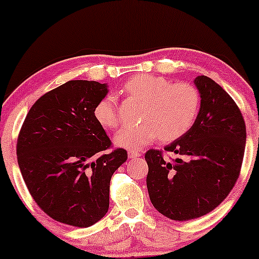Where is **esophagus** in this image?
I'll use <instances>...</instances> for the list:
<instances>
[{"mask_svg":"<svg viewBox=\"0 0 259 259\" xmlns=\"http://www.w3.org/2000/svg\"><path fill=\"white\" fill-rule=\"evenodd\" d=\"M142 154L140 151H135V150H130L129 152H128V156H129V158H136V157H140Z\"/></svg>","mask_w":259,"mask_h":259,"instance_id":"1","label":"esophagus"}]
</instances>
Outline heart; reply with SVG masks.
<instances>
[{"label":"heart","mask_w":259,"mask_h":259,"mask_svg":"<svg viewBox=\"0 0 259 259\" xmlns=\"http://www.w3.org/2000/svg\"><path fill=\"white\" fill-rule=\"evenodd\" d=\"M126 97L143 102L140 124L125 125L115 135L118 147L140 150L159 137L172 142L194 126L201 108V95L190 83H172L161 76L135 75L123 85ZM94 117L105 129H116L121 122L114 96L101 98L94 108Z\"/></svg>","instance_id":"heart-1"}]
</instances>
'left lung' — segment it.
I'll return each instance as SVG.
<instances>
[{"instance_id":"1","label":"left lung","mask_w":259,"mask_h":259,"mask_svg":"<svg viewBox=\"0 0 259 259\" xmlns=\"http://www.w3.org/2000/svg\"><path fill=\"white\" fill-rule=\"evenodd\" d=\"M201 108L192 128L163 151L145 152L147 187L155 209L174 221L209 213L228 197L238 180L246 142L245 122L237 104L220 84L197 76Z\"/></svg>"}]
</instances>
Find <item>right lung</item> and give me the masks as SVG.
<instances>
[{
  "instance_id": "add662e5",
  "label": "right lung",
  "mask_w": 259,
  "mask_h": 259,
  "mask_svg": "<svg viewBox=\"0 0 259 259\" xmlns=\"http://www.w3.org/2000/svg\"><path fill=\"white\" fill-rule=\"evenodd\" d=\"M107 84L69 81L50 90L29 110L17 138V162L31 197L53 220L88 228L109 209L112 174L128 158L111 147L94 117Z\"/></svg>"
}]
</instances>
